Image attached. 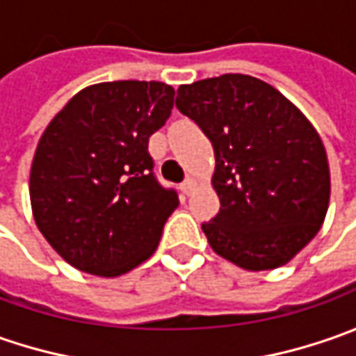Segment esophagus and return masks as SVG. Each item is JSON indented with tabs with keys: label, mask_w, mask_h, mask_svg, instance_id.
<instances>
[{
	"label": "esophagus",
	"mask_w": 356,
	"mask_h": 356,
	"mask_svg": "<svg viewBox=\"0 0 356 356\" xmlns=\"http://www.w3.org/2000/svg\"><path fill=\"white\" fill-rule=\"evenodd\" d=\"M180 188H182V192H184L186 196H190V194H192V190L196 188V182H194L192 178H186L184 182L180 184Z\"/></svg>",
	"instance_id": "34e87169"
}]
</instances>
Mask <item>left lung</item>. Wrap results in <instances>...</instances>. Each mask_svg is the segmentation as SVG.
Masks as SVG:
<instances>
[{
  "instance_id": "obj_1",
  "label": "left lung",
  "mask_w": 356,
  "mask_h": 356,
  "mask_svg": "<svg viewBox=\"0 0 356 356\" xmlns=\"http://www.w3.org/2000/svg\"><path fill=\"white\" fill-rule=\"evenodd\" d=\"M176 106L213 146L220 212L202 224L213 252L248 271L291 261L329 208L317 130L280 90L239 73L180 85Z\"/></svg>"
}]
</instances>
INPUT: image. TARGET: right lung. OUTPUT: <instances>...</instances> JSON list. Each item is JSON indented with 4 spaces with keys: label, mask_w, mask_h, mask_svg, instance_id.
Listing matches in <instances>:
<instances>
[{
    "label": "right lung",
    "mask_w": 356,
    "mask_h": 356,
    "mask_svg": "<svg viewBox=\"0 0 356 356\" xmlns=\"http://www.w3.org/2000/svg\"><path fill=\"white\" fill-rule=\"evenodd\" d=\"M174 89L158 81L90 85L63 106L35 150V224L67 264L117 277L146 261L178 194L154 176L148 138L168 120Z\"/></svg>",
    "instance_id": "obj_1"
}]
</instances>
